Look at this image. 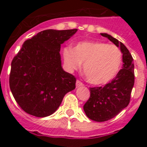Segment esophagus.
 Listing matches in <instances>:
<instances>
[{
    "label": "esophagus",
    "instance_id": "34e87169",
    "mask_svg": "<svg viewBox=\"0 0 147 147\" xmlns=\"http://www.w3.org/2000/svg\"><path fill=\"white\" fill-rule=\"evenodd\" d=\"M84 84H83L81 81H80V80H77L76 81V87H80V86H83Z\"/></svg>",
    "mask_w": 147,
    "mask_h": 147
}]
</instances>
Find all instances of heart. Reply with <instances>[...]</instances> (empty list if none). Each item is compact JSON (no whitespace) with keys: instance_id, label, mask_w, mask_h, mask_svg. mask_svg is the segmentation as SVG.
I'll return each instance as SVG.
<instances>
[{"instance_id":"1","label":"heart","mask_w":147,"mask_h":147,"mask_svg":"<svg viewBox=\"0 0 147 147\" xmlns=\"http://www.w3.org/2000/svg\"><path fill=\"white\" fill-rule=\"evenodd\" d=\"M64 61L71 69L83 63V74L94 85L109 83L120 72L123 54L117 46L103 42H83L63 50Z\"/></svg>"}]
</instances>
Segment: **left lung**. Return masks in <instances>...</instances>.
Masks as SVG:
<instances>
[{
    "label": "left lung",
    "instance_id": "8db88e82",
    "mask_svg": "<svg viewBox=\"0 0 147 147\" xmlns=\"http://www.w3.org/2000/svg\"><path fill=\"white\" fill-rule=\"evenodd\" d=\"M120 47L123 53V67L111 82L104 86L90 87V96L83 105L88 118L97 122L111 120L128 105L131 94L135 83L133 58L129 50L122 42L108 34L102 33Z\"/></svg>",
    "mask_w": 147,
    "mask_h": 147
}]
</instances>
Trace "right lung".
I'll return each mask as SVG.
<instances>
[{
    "mask_svg": "<svg viewBox=\"0 0 147 147\" xmlns=\"http://www.w3.org/2000/svg\"><path fill=\"white\" fill-rule=\"evenodd\" d=\"M77 29L45 30L25 41L11 61L9 86L24 112L37 117L51 115L76 79L61 67V45Z\"/></svg>",
    "mask_w": 147,
    "mask_h": 147,
    "instance_id": "right-lung-1",
    "label": "right lung"
}]
</instances>
